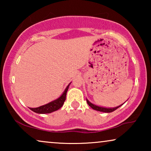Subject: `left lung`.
I'll use <instances>...</instances> for the list:
<instances>
[{
  "instance_id": "left-lung-1",
  "label": "left lung",
  "mask_w": 151,
  "mask_h": 151,
  "mask_svg": "<svg viewBox=\"0 0 151 151\" xmlns=\"http://www.w3.org/2000/svg\"><path fill=\"white\" fill-rule=\"evenodd\" d=\"M86 102H87V104H88V106L91 107L93 109H94V110H96V111H101V112H104V113H111V112H113V111H115L117 109H118L119 106H121L123 104H122V105H120V106L115 107V108H104V107H100V106H96V105H95V104H93L92 103H91L88 100H86Z\"/></svg>"
}]
</instances>
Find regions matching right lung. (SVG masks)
<instances>
[{"instance_id":"1","label":"right lung","mask_w":151,"mask_h":151,"mask_svg":"<svg viewBox=\"0 0 151 151\" xmlns=\"http://www.w3.org/2000/svg\"><path fill=\"white\" fill-rule=\"evenodd\" d=\"M71 84V83H70ZM69 84L67 86L65 91L63 93V95L53 102H51L48 103V104L43 105V106L37 107V108H30L32 111H34L35 113H40V114H45V113H52L53 111H55L58 110L60 108H61L64 104V102L66 100V95H67V92L69 88Z\"/></svg>"}]
</instances>
